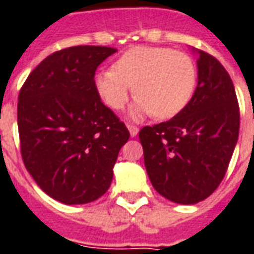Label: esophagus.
I'll list each match as a JSON object with an SVG mask.
<instances>
[{"label":"esophagus","mask_w":254,"mask_h":254,"mask_svg":"<svg viewBox=\"0 0 254 254\" xmlns=\"http://www.w3.org/2000/svg\"><path fill=\"white\" fill-rule=\"evenodd\" d=\"M127 130H129L132 137H136L138 134V127L136 125H127Z\"/></svg>","instance_id":"obj_1"}]
</instances>
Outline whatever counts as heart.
Segmentation results:
<instances>
[{
    "instance_id": "obj_1",
    "label": "heart",
    "mask_w": 254,
    "mask_h": 254,
    "mask_svg": "<svg viewBox=\"0 0 254 254\" xmlns=\"http://www.w3.org/2000/svg\"><path fill=\"white\" fill-rule=\"evenodd\" d=\"M194 60L182 51L167 47H134L116 62L114 69L95 76L103 102L114 110L127 105L134 87L137 101L132 117L145 114L168 120L187 108L196 89Z\"/></svg>"
}]
</instances>
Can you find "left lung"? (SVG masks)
<instances>
[{
    "label": "left lung",
    "instance_id": "obj_1",
    "mask_svg": "<svg viewBox=\"0 0 254 254\" xmlns=\"http://www.w3.org/2000/svg\"><path fill=\"white\" fill-rule=\"evenodd\" d=\"M198 54V86L187 108L138 133L152 186L171 202L194 204L213 194L226 174L240 130L230 75L214 56Z\"/></svg>",
    "mask_w": 254,
    "mask_h": 254
}]
</instances>
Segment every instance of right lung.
<instances>
[{
    "instance_id": "add662e5",
    "label": "right lung",
    "mask_w": 254,
    "mask_h": 254,
    "mask_svg": "<svg viewBox=\"0 0 254 254\" xmlns=\"http://www.w3.org/2000/svg\"><path fill=\"white\" fill-rule=\"evenodd\" d=\"M114 52L101 46L56 51L32 71L18 94L22 161L37 186L62 203L101 198L130 136L102 103L94 80L97 67Z\"/></svg>"
}]
</instances>
